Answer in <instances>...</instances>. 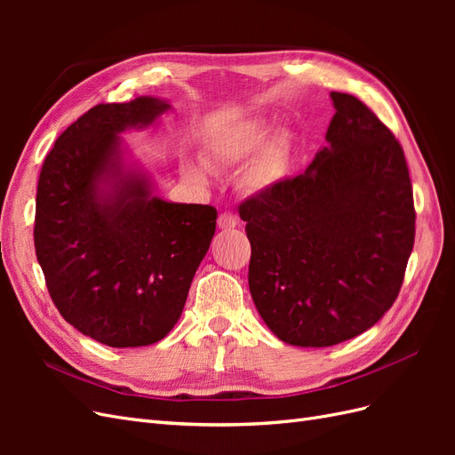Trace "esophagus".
Instances as JSON below:
<instances>
[{
  "mask_svg": "<svg viewBox=\"0 0 455 455\" xmlns=\"http://www.w3.org/2000/svg\"><path fill=\"white\" fill-rule=\"evenodd\" d=\"M237 224H239V220H237L235 212L226 211V212H222V214L218 216V228H222V229H231V228H235Z\"/></svg>",
  "mask_w": 455,
  "mask_h": 455,
  "instance_id": "34e87169",
  "label": "esophagus"
}]
</instances>
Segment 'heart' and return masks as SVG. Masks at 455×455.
Segmentation results:
<instances>
[{"label":"heart","mask_w":455,"mask_h":455,"mask_svg":"<svg viewBox=\"0 0 455 455\" xmlns=\"http://www.w3.org/2000/svg\"><path fill=\"white\" fill-rule=\"evenodd\" d=\"M241 171V182L251 191H264L284 176L291 161V142L286 134L267 136V125L261 119L241 121L222 134L214 136L203 149V161L211 169H224L241 163L248 156ZM189 176H201L197 167L188 164Z\"/></svg>","instance_id":"obj_1"}]
</instances>
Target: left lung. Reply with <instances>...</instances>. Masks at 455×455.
I'll list each match as a JSON object with an SVG mask.
<instances>
[{"label": "left lung", "mask_w": 455, "mask_h": 455, "mask_svg": "<svg viewBox=\"0 0 455 455\" xmlns=\"http://www.w3.org/2000/svg\"><path fill=\"white\" fill-rule=\"evenodd\" d=\"M330 96L328 146L306 174L239 206L254 306L298 347L336 346L374 326L401 292L416 237L403 146L356 96Z\"/></svg>", "instance_id": "left-lung-1"}]
</instances>
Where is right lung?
I'll use <instances>...</instances> for the list:
<instances>
[{"label": "right lung", "mask_w": 455, "mask_h": 455, "mask_svg": "<svg viewBox=\"0 0 455 455\" xmlns=\"http://www.w3.org/2000/svg\"><path fill=\"white\" fill-rule=\"evenodd\" d=\"M169 108L151 96L91 108L39 174L34 244L52 304L109 347L151 346L171 332L216 231L214 206L154 197L148 176L123 163L119 132Z\"/></svg>", "instance_id": "obj_1"}]
</instances>
